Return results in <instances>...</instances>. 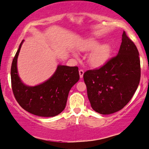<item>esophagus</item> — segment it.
Listing matches in <instances>:
<instances>
[{"label":"esophagus","instance_id":"obj_1","mask_svg":"<svg viewBox=\"0 0 149 149\" xmlns=\"http://www.w3.org/2000/svg\"><path fill=\"white\" fill-rule=\"evenodd\" d=\"M84 74V72L83 70H79V74L80 78H82V77H83Z\"/></svg>","mask_w":149,"mask_h":149}]
</instances>
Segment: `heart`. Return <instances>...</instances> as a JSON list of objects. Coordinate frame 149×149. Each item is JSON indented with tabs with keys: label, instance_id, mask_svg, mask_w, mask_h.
Instances as JSON below:
<instances>
[{
	"label": "heart",
	"instance_id": "obj_1",
	"mask_svg": "<svg viewBox=\"0 0 149 149\" xmlns=\"http://www.w3.org/2000/svg\"><path fill=\"white\" fill-rule=\"evenodd\" d=\"M80 51H91L87 57L88 63L93 67H99L107 62L110 57L111 48L107 43L100 45V42L93 39H89L84 41L79 45Z\"/></svg>",
	"mask_w": 149,
	"mask_h": 149
}]
</instances>
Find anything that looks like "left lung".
<instances>
[{
	"instance_id": "obj_1",
	"label": "left lung",
	"mask_w": 149,
	"mask_h": 149,
	"mask_svg": "<svg viewBox=\"0 0 149 149\" xmlns=\"http://www.w3.org/2000/svg\"><path fill=\"white\" fill-rule=\"evenodd\" d=\"M139 56L136 46L124 31L117 55L98 69L84 73L87 97L95 111L112 114L129 102L140 82Z\"/></svg>"
}]
</instances>
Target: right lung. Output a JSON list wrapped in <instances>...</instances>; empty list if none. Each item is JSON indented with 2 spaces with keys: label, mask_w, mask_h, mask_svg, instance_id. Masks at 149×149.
<instances>
[{
  "label": "right lung",
  "mask_w": 149,
  "mask_h": 149,
  "mask_svg": "<svg viewBox=\"0 0 149 149\" xmlns=\"http://www.w3.org/2000/svg\"><path fill=\"white\" fill-rule=\"evenodd\" d=\"M21 42L11 66L12 89L15 99L26 111L40 117H54L62 113L67 102L72 87L79 81L77 66L58 65L54 74L46 80L35 86H26L18 75L17 60Z\"/></svg>",
  "instance_id": "1"
}]
</instances>
